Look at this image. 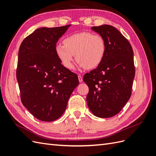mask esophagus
I'll list each match as a JSON object with an SVG mask.
<instances>
[{"mask_svg": "<svg viewBox=\"0 0 156 156\" xmlns=\"http://www.w3.org/2000/svg\"><path fill=\"white\" fill-rule=\"evenodd\" d=\"M78 79H79V81L80 82V83H81V82H83V77H82V76H81V75H78Z\"/></svg>", "mask_w": 156, "mask_h": 156, "instance_id": "esophagus-1", "label": "esophagus"}]
</instances>
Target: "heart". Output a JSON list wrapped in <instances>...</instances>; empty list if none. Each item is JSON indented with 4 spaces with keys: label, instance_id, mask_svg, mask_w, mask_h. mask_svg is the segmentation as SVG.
Masks as SVG:
<instances>
[{
    "label": "heart",
    "instance_id": "obj_1",
    "mask_svg": "<svg viewBox=\"0 0 156 156\" xmlns=\"http://www.w3.org/2000/svg\"><path fill=\"white\" fill-rule=\"evenodd\" d=\"M63 44L55 46V53L63 66L68 69L73 67L74 56L79 62V67L90 69L96 68L104 59L106 44L99 34L83 32L68 36Z\"/></svg>",
    "mask_w": 156,
    "mask_h": 156
}]
</instances>
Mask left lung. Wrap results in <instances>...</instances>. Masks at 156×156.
<instances>
[{
    "mask_svg": "<svg viewBox=\"0 0 156 156\" xmlns=\"http://www.w3.org/2000/svg\"><path fill=\"white\" fill-rule=\"evenodd\" d=\"M91 29L104 38L106 53L101 64L87 73L89 109L100 118L118 114L131 97L135 77L133 51L129 42L114 27L103 25Z\"/></svg>",
    "mask_w": 156,
    "mask_h": 156,
    "instance_id": "1",
    "label": "left lung"
}]
</instances>
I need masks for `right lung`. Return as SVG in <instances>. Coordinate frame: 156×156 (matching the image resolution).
I'll return each mask as SVG.
<instances>
[{"instance_id": "1", "label": "right lung", "mask_w": 156, "mask_h": 156, "mask_svg": "<svg viewBox=\"0 0 156 156\" xmlns=\"http://www.w3.org/2000/svg\"><path fill=\"white\" fill-rule=\"evenodd\" d=\"M70 25L41 27L22 41L16 76L23 105L37 119L51 122L63 115L77 75L61 64L56 42Z\"/></svg>"}]
</instances>
